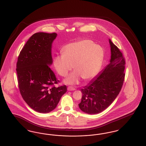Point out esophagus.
Wrapping results in <instances>:
<instances>
[{"label": "esophagus", "mask_w": 146, "mask_h": 146, "mask_svg": "<svg viewBox=\"0 0 146 146\" xmlns=\"http://www.w3.org/2000/svg\"><path fill=\"white\" fill-rule=\"evenodd\" d=\"M67 90H68V91H74V90H76V88H74V87H72V86H68V87H67Z\"/></svg>", "instance_id": "1"}]
</instances>
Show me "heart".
Returning a JSON list of instances; mask_svg holds the SVG:
<instances>
[{
  "instance_id": "1",
  "label": "heart",
  "mask_w": 146,
  "mask_h": 146,
  "mask_svg": "<svg viewBox=\"0 0 146 146\" xmlns=\"http://www.w3.org/2000/svg\"><path fill=\"white\" fill-rule=\"evenodd\" d=\"M62 54L53 58V65L59 76L65 77L73 68L76 70L65 80L70 85L78 84L81 77L89 80L99 73L102 64L105 52L100 46L90 39H84L66 45Z\"/></svg>"
}]
</instances>
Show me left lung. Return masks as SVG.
Segmentation results:
<instances>
[{
	"mask_svg": "<svg viewBox=\"0 0 146 146\" xmlns=\"http://www.w3.org/2000/svg\"><path fill=\"white\" fill-rule=\"evenodd\" d=\"M110 62L88 85L81 89L82 98L79 107L90 114L104 111L119 94L125 80V59L118 47L110 39Z\"/></svg>",
	"mask_w": 146,
	"mask_h": 146,
	"instance_id": "8db88e82",
	"label": "left lung"
}]
</instances>
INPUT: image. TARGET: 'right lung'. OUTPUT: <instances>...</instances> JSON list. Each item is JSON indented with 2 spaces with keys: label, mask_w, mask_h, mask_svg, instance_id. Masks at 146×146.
<instances>
[{
  "label": "right lung",
  "mask_w": 146,
  "mask_h": 146,
  "mask_svg": "<svg viewBox=\"0 0 146 146\" xmlns=\"http://www.w3.org/2000/svg\"><path fill=\"white\" fill-rule=\"evenodd\" d=\"M56 33L38 32L32 35L20 51L17 62V74L21 96L33 110L47 113L55 109L66 85L60 82L50 69L51 46Z\"/></svg>",
  "instance_id": "1"
}]
</instances>
